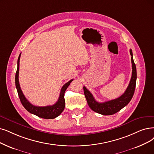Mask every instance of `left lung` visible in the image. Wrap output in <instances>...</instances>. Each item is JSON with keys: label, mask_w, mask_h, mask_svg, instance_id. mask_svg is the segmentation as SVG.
Returning a JSON list of instances; mask_svg holds the SVG:
<instances>
[{"label": "left lung", "mask_w": 154, "mask_h": 154, "mask_svg": "<svg viewBox=\"0 0 154 154\" xmlns=\"http://www.w3.org/2000/svg\"><path fill=\"white\" fill-rule=\"evenodd\" d=\"M130 52L131 56L132 75L128 88H126L125 93L121 96L114 100L100 103L95 100L94 96L92 95L90 91L87 88L83 87L85 98L87 99L90 108L92 110H94V111L98 114L105 116L112 115L119 111L121 109L125 107L131 100L134 92L135 87H136L137 68L136 65H135L133 60V52L131 49H130Z\"/></svg>", "instance_id": "left-lung-1"}]
</instances>
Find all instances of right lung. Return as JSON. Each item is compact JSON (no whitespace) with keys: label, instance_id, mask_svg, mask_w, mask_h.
Masks as SVG:
<instances>
[{"label":"right lung","instance_id":"obj_1","mask_svg":"<svg viewBox=\"0 0 154 154\" xmlns=\"http://www.w3.org/2000/svg\"><path fill=\"white\" fill-rule=\"evenodd\" d=\"M21 57V54H20L19 57L17 59V67L16 72L15 76V83L18 95H19L20 99L23 107L25 108L28 111L33 114L37 116L39 118L44 119H54L57 118L64 109L65 107V99H64V93L67 88L69 87L70 83L72 82L73 79H71L67 83L63 85L60 90L59 97L58 98L57 102L52 106H48L45 107H39L32 105V103L26 99L23 94L22 90L21 89L20 83H19V69H20V60Z\"/></svg>","mask_w":154,"mask_h":154}]
</instances>
